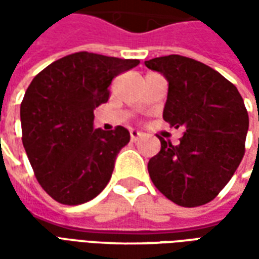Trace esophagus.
Here are the masks:
<instances>
[{
    "label": "esophagus",
    "mask_w": 259,
    "mask_h": 259,
    "mask_svg": "<svg viewBox=\"0 0 259 259\" xmlns=\"http://www.w3.org/2000/svg\"><path fill=\"white\" fill-rule=\"evenodd\" d=\"M141 136H143V133H141L140 130H136V129L130 130V139H132V141L139 140Z\"/></svg>",
    "instance_id": "esophagus-1"
}]
</instances>
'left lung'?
<instances>
[{
  "label": "left lung",
  "mask_w": 259,
  "mask_h": 259,
  "mask_svg": "<svg viewBox=\"0 0 259 259\" xmlns=\"http://www.w3.org/2000/svg\"><path fill=\"white\" fill-rule=\"evenodd\" d=\"M169 83L163 120L185 127L178 146L161 141L148 162L152 183L186 208L217 197L239 168L245 151L248 113L233 83L208 65L182 55L146 61Z\"/></svg>",
  "instance_id": "left-lung-1"
}]
</instances>
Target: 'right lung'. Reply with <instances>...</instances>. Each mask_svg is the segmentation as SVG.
<instances>
[{"label": "right lung", "mask_w": 259, "mask_h": 259, "mask_svg": "<svg viewBox=\"0 0 259 259\" xmlns=\"http://www.w3.org/2000/svg\"><path fill=\"white\" fill-rule=\"evenodd\" d=\"M139 64L80 51L31 80L20 104L22 143L38 183L55 201L79 205L108 185L130 133L122 126L94 129V109L108 101L112 80Z\"/></svg>", "instance_id": "1"}]
</instances>
